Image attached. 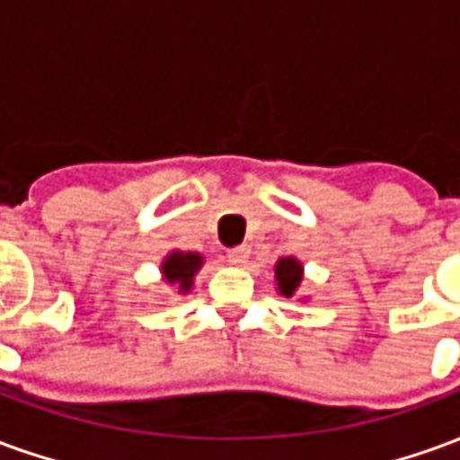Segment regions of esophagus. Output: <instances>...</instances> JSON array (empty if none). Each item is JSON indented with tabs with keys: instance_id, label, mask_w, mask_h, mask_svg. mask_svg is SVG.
Wrapping results in <instances>:
<instances>
[{
	"instance_id": "obj_1",
	"label": "esophagus",
	"mask_w": 460,
	"mask_h": 460,
	"mask_svg": "<svg viewBox=\"0 0 460 460\" xmlns=\"http://www.w3.org/2000/svg\"><path fill=\"white\" fill-rule=\"evenodd\" d=\"M249 256H251L249 246H236V249H229V253H226V259H229L234 266H243V263L249 261Z\"/></svg>"
}]
</instances>
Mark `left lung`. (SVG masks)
<instances>
[{"label": "left lung", "instance_id": "1", "mask_svg": "<svg viewBox=\"0 0 460 460\" xmlns=\"http://www.w3.org/2000/svg\"><path fill=\"white\" fill-rule=\"evenodd\" d=\"M300 263L296 259H280L276 263V280H279V290L290 298L296 288L300 286V279H303V273H300Z\"/></svg>", "mask_w": 460, "mask_h": 460}]
</instances>
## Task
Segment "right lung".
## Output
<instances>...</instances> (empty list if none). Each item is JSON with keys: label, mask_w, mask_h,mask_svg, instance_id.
Returning a JSON list of instances; mask_svg holds the SVG:
<instances>
[{"label": "right lung", "mask_w": 460, "mask_h": 460, "mask_svg": "<svg viewBox=\"0 0 460 460\" xmlns=\"http://www.w3.org/2000/svg\"><path fill=\"white\" fill-rule=\"evenodd\" d=\"M199 253H180V251H174L162 263V273H164V279L170 280V283H180V290H190L191 279L199 270Z\"/></svg>", "instance_id": "1"}]
</instances>
